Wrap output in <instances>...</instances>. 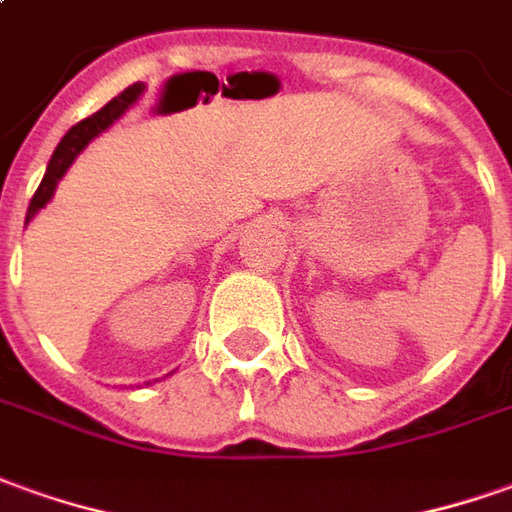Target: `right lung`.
Segmentation results:
<instances>
[{
	"label": "right lung",
	"instance_id": "1",
	"mask_svg": "<svg viewBox=\"0 0 512 512\" xmlns=\"http://www.w3.org/2000/svg\"><path fill=\"white\" fill-rule=\"evenodd\" d=\"M142 94H144L142 83H133V86L125 88V91H122L119 97H114L108 105H102L97 114H91L88 119H83V122H77L74 128H69V133L63 136L61 144L55 147V153H52V158H49L47 175H44V181H41V186L35 189L33 200H30V206H27V220H24V225L33 220L35 214H38V211L44 209L49 200H52L58 181L66 175V169L72 167L74 158L86 150L88 142H94L102 130L111 128L116 119L125 114L130 105L139 100Z\"/></svg>",
	"mask_w": 512,
	"mask_h": 512
}]
</instances>
